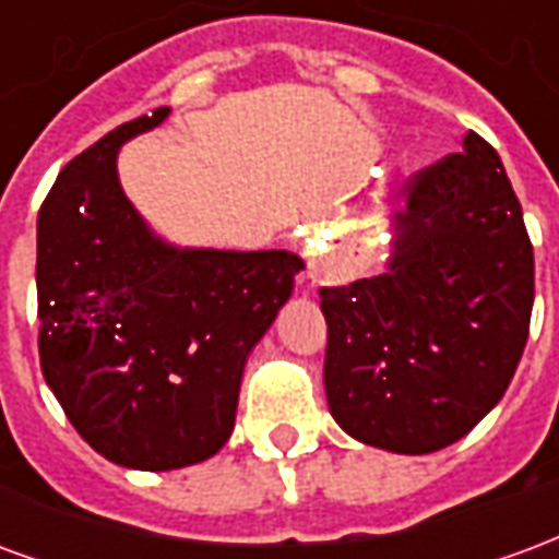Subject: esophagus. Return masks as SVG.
<instances>
[{
    "label": "esophagus",
    "mask_w": 559,
    "mask_h": 559,
    "mask_svg": "<svg viewBox=\"0 0 559 559\" xmlns=\"http://www.w3.org/2000/svg\"><path fill=\"white\" fill-rule=\"evenodd\" d=\"M326 278H329L326 266H320V263H317V266L308 269V281H311V284H323Z\"/></svg>",
    "instance_id": "34e87169"
}]
</instances>
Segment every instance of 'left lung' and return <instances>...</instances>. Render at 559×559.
Returning a JSON list of instances; mask_svg holds the SVG:
<instances>
[{
  "instance_id": "left-lung-1",
  "label": "left lung",
  "mask_w": 559,
  "mask_h": 559,
  "mask_svg": "<svg viewBox=\"0 0 559 559\" xmlns=\"http://www.w3.org/2000/svg\"><path fill=\"white\" fill-rule=\"evenodd\" d=\"M374 278L323 287L329 411L359 443L445 449L512 383L533 311V245L500 155L469 131L407 185Z\"/></svg>"
}]
</instances>
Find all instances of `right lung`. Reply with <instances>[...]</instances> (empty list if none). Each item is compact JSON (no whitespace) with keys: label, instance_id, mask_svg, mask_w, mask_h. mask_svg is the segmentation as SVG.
Here are the masks:
<instances>
[{"label":"right lung","instance_id":"right-lung-1","mask_svg":"<svg viewBox=\"0 0 559 559\" xmlns=\"http://www.w3.org/2000/svg\"><path fill=\"white\" fill-rule=\"evenodd\" d=\"M170 107L114 128L38 212V356L86 443L131 469L200 464L230 440L242 371L305 269L290 251L176 248L119 185L122 143Z\"/></svg>","mask_w":559,"mask_h":559}]
</instances>
